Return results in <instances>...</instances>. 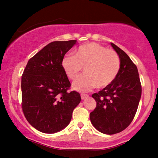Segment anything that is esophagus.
<instances>
[{
  "label": "esophagus",
  "mask_w": 158,
  "mask_h": 158,
  "mask_svg": "<svg viewBox=\"0 0 158 158\" xmlns=\"http://www.w3.org/2000/svg\"><path fill=\"white\" fill-rule=\"evenodd\" d=\"M81 99H82V100H85L86 98H89L88 94H81Z\"/></svg>",
  "instance_id": "obj_1"
}]
</instances>
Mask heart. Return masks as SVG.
Listing matches in <instances>:
<instances>
[{"label":"heart","mask_w":158,"mask_h":158,"mask_svg":"<svg viewBox=\"0 0 158 158\" xmlns=\"http://www.w3.org/2000/svg\"><path fill=\"white\" fill-rule=\"evenodd\" d=\"M63 69L69 79L74 81L73 88L80 92H89L94 87L104 88L111 84L118 75L120 60L114 50L106 49L97 43L79 46L75 55H66L62 60Z\"/></svg>","instance_id":"heart-1"}]
</instances>
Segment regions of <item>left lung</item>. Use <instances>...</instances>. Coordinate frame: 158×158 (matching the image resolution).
<instances>
[{"instance_id": "1", "label": "left lung", "mask_w": 158, "mask_h": 158, "mask_svg": "<svg viewBox=\"0 0 158 158\" xmlns=\"http://www.w3.org/2000/svg\"><path fill=\"white\" fill-rule=\"evenodd\" d=\"M111 45L119 55L120 69L114 81L92 97L97 105L90 113V120L103 134L123 131L134 119L141 97V83L136 65L125 52Z\"/></svg>"}]
</instances>
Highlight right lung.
Masks as SVG:
<instances>
[{
    "mask_svg": "<svg viewBox=\"0 0 158 158\" xmlns=\"http://www.w3.org/2000/svg\"><path fill=\"white\" fill-rule=\"evenodd\" d=\"M77 42L53 41L28 61L21 77L22 110L37 130L55 133L67 127L81 95L69 92L71 83L63 69L62 60Z\"/></svg>",
    "mask_w": 158,
    "mask_h": 158,
    "instance_id": "obj_1",
    "label": "right lung"
}]
</instances>
